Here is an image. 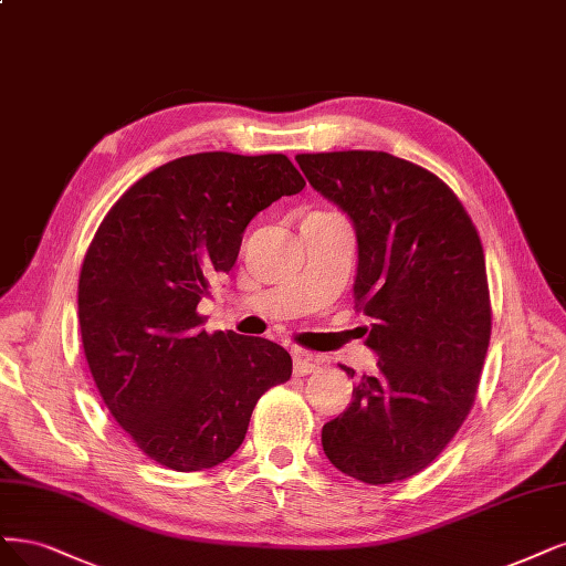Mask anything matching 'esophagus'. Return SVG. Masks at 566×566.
Segmentation results:
<instances>
[{
	"label": "esophagus",
	"mask_w": 566,
	"mask_h": 566,
	"mask_svg": "<svg viewBox=\"0 0 566 566\" xmlns=\"http://www.w3.org/2000/svg\"><path fill=\"white\" fill-rule=\"evenodd\" d=\"M321 365V360L316 356L306 354V350H295V365H292V369H295L297 377H306L311 373H316Z\"/></svg>",
	"instance_id": "34e87169"
}]
</instances>
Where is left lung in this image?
<instances>
[{
    "label": "left lung",
    "mask_w": 566,
    "mask_h": 566,
    "mask_svg": "<svg viewBox=\"0 0 566 566\" xmlns=\"http://www.w3.org/2000/svg\"><path fill=\"white\" fill-rule=\"evenodd\" d=\"M295 159L311 187L354 220V295L373 318L367 346L379 356V375L363 377L323 426L325 457L367 484L407 480L450 444L478 396L492 337L480 233L436 172L394 154Z\"/></svg>",
    "instance_id": "obj_1"
}]
</instances>
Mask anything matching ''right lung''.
Returning a JSON list of instances; mask_svg holds the SVG:
<instances>
[{"label":"right lung","instance_id":"obj_1","mask_svg":"<svg viewBox=\"0 0 566 566\" xmlns=\"http://www.w3.org/2000/svg\"><path fill=\"white\" fill-rule=\"evenodd\" d=\"M304 185L285 154H189L126 189L86 250L80 327L93 381L135 447L170 471L227 461L258 400L292 375L283 346L208 335L197 306L237 264L248 222Z\"/></svg>","mask_w":566,"mask_h":566}]
</instances>
